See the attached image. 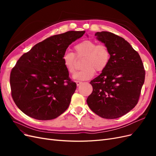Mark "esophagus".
Returning <instances> with one entry per match:
<instances>
[{"instance_id": "obj_1", "label": "esophagus", "mask_w": 156, "mask_h": 156, "mask_svg": "<svg viewBox=\"0 0 156 156\" xmlns=\"http://www.w3.org/2000/svg\"><path fill=\"white\" fill-rule=\"evenodd\" d=\"M82 83H83V82H81V81H76V84H77V87L79 86L80 84H82Z\"/></svg>"}]
</instances>
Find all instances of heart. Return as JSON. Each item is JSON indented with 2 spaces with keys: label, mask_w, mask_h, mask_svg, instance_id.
<instances>
[{
  "label": "heart",
  "mask_w": 156,
  "mask_h": 156,
  "mask_svg": "<svg viewBox=\"0 0 156 156\" xmlns=\"http://www.w3.org/2000/svg\"><path fill=\"white\" fill-rule=\"evenodd\" d=\"M75 53L66 52L62 56L64 67L69 74H73L76 69V58L84 59L82 62L83 69L75 73L73 78L75 80H88L91 79L95 72H101L109 63L110 51L103 44H97L92 40H84L74 47Z\"/></svg>",
  "instance_id": "1"
}]
</instances>
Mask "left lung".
Returning a JSON list of instances; mask_svg holds the SVG:
<instances>
[{
    "label": "left lung",
    "instance_id": "8db88e82",
    "mask_svg": "<svg viewBox=\"0 0 156 156\" xmlns=\"http://www.w3.org/2000/svg\"><path fill=\"white\" fill-rule=\"evenodd\" d=\"M95 36L107 46L111 58L107 68L90 83L93 90L87 102L98 116L115 119L137 104L145 70L139 53L123 37L105 31Z\"/></svg>",
    "mask_w": 156,
    "mask_h": 156
}]
</instances>
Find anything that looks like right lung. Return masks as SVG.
<instances>
[{
	"instance_id": "right-lung-1",
	"label": "right lung",
	"mask_w": 156,
	"mask_h": 156,
	"mask_svg": "<svg viewBox=\"0 0 156 156\" xmlns=\"http://www.w3.org/2000/svg\"><path fill=\"white\" fill-rule=\"evenodd\" d=\"M85 31H68L36 44L17 60L10 73L11 94L25 115L40 120L56 119L67 109L77 84L69 77L62 56Z\"/></svg>"
}]
</instances>
